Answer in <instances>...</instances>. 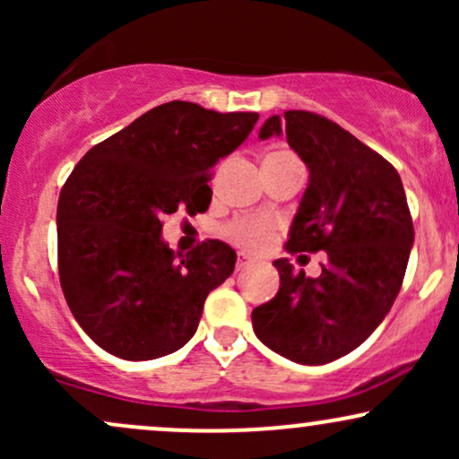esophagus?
Segmentation results:
<instances>
[{
  "label": "esophagus",
  "instance_id": "34e87169",
  "mask_svg": "<svg viewBox=\"0 0 459 459\" xmlns=\"http://www.w3.org/2000/svg\"><path fill=\"white\" fill-rule=\"evenodd\" d=\"M250 265H252V259H250V256H246V255H239V256H237V263H235V270H237V272L246 270V267H250Z\"/></svg>",
  "mask_w": 459,
  "mask_h": 459
}]
</instances>
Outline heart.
I'll list each match as a JSON object with an SVG mask.
<instances>
[{
    "label": "heart",
    "instance_id": "heart-1",
    "mask_svg": "<svg viewBox=\"0 0 459 459\" xmlns=\"http://www.w3.org/2000/svg\"><path fill=\"white\" fill-rule=\"evenodd\" d=\"M265 161H298L289 151H273L265 157ZM224 235L237 247L246 252H261L272 244L276 237V226L265 218H255V215H246V218H237L235 222L224 226Z\"/></svg>",
    "mask_w": 459,
    "mask_h": 459
}]
</instances>
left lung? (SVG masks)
Listing matches in <instances>:
<instances>
[{"instance_id":"1","label":"left lung","mask_w":459,"mask_h":459,"mask_svg":"<svg viewBox=\"0 0 459 459\" xmlns=\"http://www.w3.org/2000/svg\"><path fill=\"white\" fill-rule=\"evenodd\" d=\"M284 135L308 168L289 252H328L317 278L287 259L276 298L252 310L263 345L298 365H325L365 343L402 289L414 226L397 170L350 131L313 112L270 116L259 138Z\"/></svg>"}]
</instances>
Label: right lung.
<instances>
[{"label": "right lung", "mask_w": 459, "mask_h": 459, "mask_svg": "<svg viewBox=\"0 0 459 459\" xmlns=\"http://www.w3.org/2000/svg\"><path fill=\"white\" fill-rule=\"evenodd\" d=\"M256 120V112L170 101L79 160L57 200V267L73 317L101 350L152 360L192 339L237 255L218 239L175 252L161 218L207 212L209 172Z\"/></svg>", "instance_id": "1"}]
</instances>
